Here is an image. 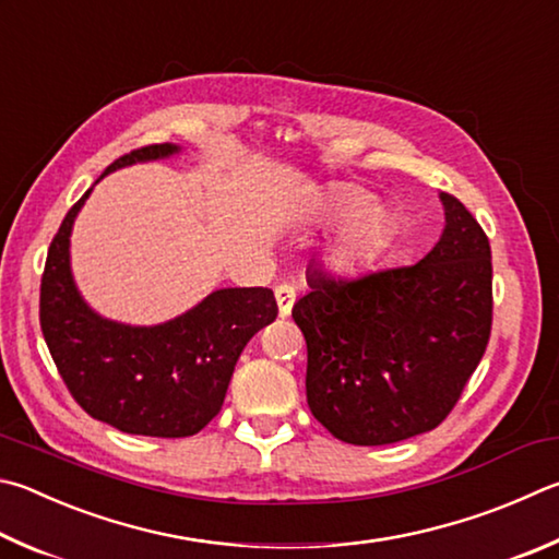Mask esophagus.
<instances>
[{
  "label": "esophagus",
  "instance_id": "34e87169",
  "mask_svg": "<svg viewBox=\"0 0 559 559\" xmlns=\"http://www.w3.org/2000/svg\"><path fill=\"white\" fill-rule=\"evenodd\" d=\"M273 296H276L278 312L283 314V318H286V314H290L293 302H296V288H293L290 283H281V286L273 288Z\"/></svg>",
  "mask_w": 559,
  "mask_h": 559
}]
</instances>
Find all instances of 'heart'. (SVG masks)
<instances>
[{
    "mask_svg": "<svg viewBox=\"0 0 559 559\" xmlns=\"http://www.w3.org/2000/svg\"><path fill=\"white\" fill-rule=\"evenodd\" d=\"M373 195L361 186H352V182H342L334 186L320 202V210L324 219L330 222H349L352 225L344 229L337 245H334L332 259L337 263H352L357 261L364 251H367L373 239L383 227V210L379 205H371Z\"/></svg>",
    "mask_w": 559,
    "mask_h": 559,
    "instance_id": "1",
    "label": "heart"
}]
</instances>
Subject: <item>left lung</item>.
<instances>
[{"label":"left lung","mask_w":559,"mask_h":559,"mask_svg":"<svg viewBox=\"0 0 559 559\" xmlns=\"http://www.w3.org/2000/svg\"><path fill=\"white\" fill-rule=\"evenodd\" d=\"M444 229L418 263L359 276L308 271L293 306L314 418L349 444H391L448 418L491 334V247L440 192Z\"/></svg>","instance_id":"left-lung-1"}]
</instances>
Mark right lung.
Returning a JSON list of instances; mask_svg holds the SVG:
<instances>
[{"label":"right lung","mask_w":559,"mask_h":559,"mask_svg":"<svg viewBox=\"0 0 559 559\" xmlns=\"http://www.w3.org/2000/svg\"><path fill=\"white\" fill-rule=\"evenodd\" d=\"M154 144L117 158L99 178L141 160L178 154ZM80 198L50 241L40 278V330L80 408L111 428L146 438H188L219 413L241 349L278 314L269 288H219L164 324L107 320L80 296L70 271V231Z\"/></svg>","instance_id":"1"}]
</instances>
